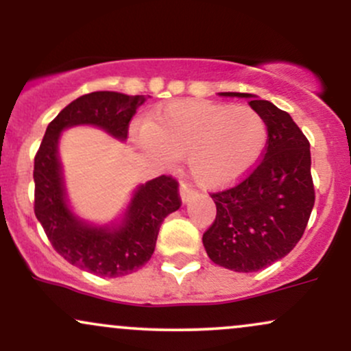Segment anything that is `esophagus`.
<instances>
[{
    "label": "esophagus",
    "instance_id": "34e87169",
    "mask_svg": "<svg viewBox=\"0 0 351 351\" xmlns=\"http://www.w3.org/2000/svg\"><path fill=\"white\" fill-rule=\"evenodd\" d=\"M193 195H195V189H193L191 186H188L186 183H181V186H180V198H181V201H183V203H188L189 198H191Z\"/></svg>",
    "mask_w": 351,
    "mask_h": 351
}]
</instances>
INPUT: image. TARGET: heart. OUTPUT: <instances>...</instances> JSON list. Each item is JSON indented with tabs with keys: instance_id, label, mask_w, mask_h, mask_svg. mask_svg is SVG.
Instances as JSON below:
<instances>
[{
	"instance_id": "1",
	"label": "heart",
	"mask_w": 351,
	"mask_h": 351,
	"mask_svg": "<svg viewBox=\"0 0 351 351\" xmlns=\"http://www.w3.org/2000/svg\"><path fill=\"white\" fill-rule=\"evenodd\" d=\"M138 143L158 163L186 156L189 176L216 189L243 178L259 162L267 125L251 107L183 100L148 117Z\"/></svg>"
}]
</instances>
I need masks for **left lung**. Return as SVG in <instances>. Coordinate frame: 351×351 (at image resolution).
<instances>
[{
  "label": "left lung",
  "mask_w": 351,
  "mask_h": 351,
  "mask_svg": "<svg viewBox=\"0 0 351 351\" xmlns=\"http://www.w3.org/2000/svg\"><path fill=\"white\" fill-rule=\"evenodd\" d=\"M247 99L267 125L264 158L244 181L213 193L216 219L203 234L209 259L234 272H256L295 247L315 203L310 143L287 112L254 94L219 92Z\"/></svg>",
  "instance_id": "1"
}]
</instances>
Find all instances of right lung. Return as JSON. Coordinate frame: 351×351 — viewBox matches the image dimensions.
I'll return each instance as SVG.
<instances>
[{
    "mask_svg": "<svg viewBox=\"0 0 351 351\" xmlns=\"http://www.w3.org/2000/svg\"><path fill=\"white\" fill-rule=\"evenodd\" d=\"M150 95L99 90L72 100L47 125L34 158V213L52 247L67 263L99 277H122L150 261L165 217L180 208L178 183L171 176L138 184L123 213L110 223H90L71 206L60 135L72 127H95L123 143L128 122Z\"/></svg>",
    "mask_w": 351,
    "mask_h": 351,
    "instance_id": "obj_1",
    "label": "right lung"
}]
</instances>
